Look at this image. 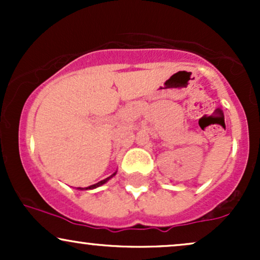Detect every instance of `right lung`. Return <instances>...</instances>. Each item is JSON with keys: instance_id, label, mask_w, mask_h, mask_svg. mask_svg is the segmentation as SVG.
<instances>
[{"instance_id": "obj_1", "label": "right lung", "mask_w": 260, "mask_h": 260, "mask_svg": "<svg viewBox=\"0 0 260 260\" xmlns=\"http://www.w3.org/2000/svg\"><path fill=\"white\" fill-rule=\"evenodd\" d=\"M116 174H117V171L116 172H113V174L110 176V177H107V178H105V180H103V181H100V182H98V183H95V184H91V186H89V187H86V188H78V189H80V190H83V189H94V188H98V187H100V186H103V184H105L107 181L110 180V178H112L113 176H115Z\"/></svg>"}]
</instances>
